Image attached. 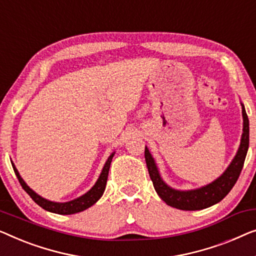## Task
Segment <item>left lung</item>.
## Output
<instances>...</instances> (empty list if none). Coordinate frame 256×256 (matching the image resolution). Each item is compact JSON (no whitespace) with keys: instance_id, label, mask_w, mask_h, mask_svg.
Instances as JSON below:
<instances>
[{"instance_id":"1","label":"left lung","mask_w":256,"mask_h":256,"mask_svg":"<svg viewBox=\"0 0 256 256\" xmlns=\"http://www.w3.org/2000/svg\"><path fill=\"white\" fill-rule=\"evenodd\" d=\"M241 106H242L244 124L242 134H241L238 152L231 161V164H228V167L225 169V172L214 181H212L206 186L190 190H178L172 188L161 178L156 160L150 154V150L147 148V146L145 147V160L150 178L152 180L154 189H156L158 195L166 204L169 205V206L178 208V210H202V208H206L219 203L231 192V189L234 186L236 182L239 178L241 169L244 167V159H246L247 156L248 145H250V120H248L246 110H244V106L242 103H241Z\"/></svg>"}]
</instances>
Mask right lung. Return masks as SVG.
<instances>
[{
  "mask_svg": "<svg viewBox=\"0 0 256 256\" xmlns=\"http://www.w3.org/2000/svg\"><path fill=\"white\" fill-rule=\"evenodd\" d=\"M114 156V152L110 154V156L108 158V160L104 164V167L100 172V174L97 178V181L95 184L92 186V188L90 190H88L84 195H82L78 198H75L73 200L70 202H64V203H59V202H52L44 198L40 195H38L37 192H34L30 186H28L22 176L20 175L18 170H17L16 166L12 162L14 172L18 178V181L20 183L22 188H23L25 192L28 194V196L34 200L36 203H37L39 206H42L44 210L53 212V214H78V212L84 211L86 208H90L92 205H94L98 200L100 197H102L104 190H106V180H108V175H109V169H110V164L111 161H112V158Z\"/></svg>",
  "mask_w": 256,
  "mask_h": 256,
  "instance_id": "add662e5",
  "label": "right lung"
}]
</instances>
